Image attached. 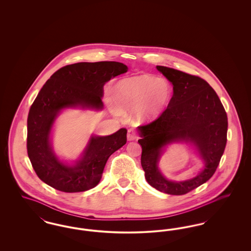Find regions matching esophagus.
Returning <instances> with one entry per match:
<instances>
[{
  "label": "esophagus",
  "mask_w": 251,
  "mask_h": 251,
  "mask_svg": "<svg viewBox=\"0 0 251 251\" xmlns=\"http://www.w3.org/2000/svg\"><path fill=\"white\" fill-rule=\"evenodd\" d=\"M127 138H128V140H129V141H132V140H135V139H137V138H138V135L136 134V132H135L134 130L130 129V130L128 131Z\"/></svg>",
  "instance_id": "1"
}]
</instances>
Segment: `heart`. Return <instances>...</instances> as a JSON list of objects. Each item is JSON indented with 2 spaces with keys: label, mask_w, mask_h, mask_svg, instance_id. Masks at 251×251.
Masks as SVG:
<instances>
[{
  "label": "heart",
  "mask_w": 251,
  "mask_h": 251,
  "mask_svg": "<svg viewBox=\"0 0 251 251\" xmlns=\"http://www.w3.org/2000/svg\"><path fill=\"white\" fill-rule=\"evenodd\" d=\"M172 86L166 79L138 76L120 81L116 87V97L122 107L137 111L142 121L159 119L170 105Z\"/></svg>",
  "instance_id": "heart-1"
}]
</instances>
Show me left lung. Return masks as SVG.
<instances>
[{"mask_svg": "<svg viewBox=\"0 0 251 251\" xmlns=\"http://www.w3.org/2000/svg\"><path fill=\"white\" fill-rule=\"evenodd\" d=\"M156 68L173 85V96L159 119L137 128L141 166L150 185L169 195H184L210 179L218 167L227 143V114L215 90L201 78ZM182 142L194 147L203 167L191 179L171 181L160 172L158 163L167 145Z\"/></svg>", "mask_w": 251, "mask_h": 251, "instance_id": "left-lung-1", "label": "left lung"}]
</instances>
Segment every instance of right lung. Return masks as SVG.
<instances>
[{"instance_id": "right-lung-1", "label": "right lung", "mask_w": 251, "mask_h": 251, "mask_svg": "<svg viewBox=\"0 0 251 251\" xmlns=\"http://www.w3.org/2000/svg\"><path fill=\"white\" fill-rule=\"evenodd\" d=\"M128 72L120 62L76 63L54 72L40 89L27 120V152L38 178L52 188L76 193L94 188L108 158L127 142V130L110 135L92 134L83 152L71 163L61 160L51 145V131L65 109H103V86Z\"/></svg>"}]
</instances>
